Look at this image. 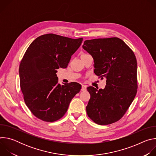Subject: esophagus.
<instances>
[{"label":"esophagus","instance_id":"esophagus-1","mask_svg":"<svg viewBox=\"0 0 156 156\" xmlns=\"http://www.w3.org/2000/svg\"><path fill=\"white\" fill-rule=\"evenodd\" d=\"M82 91H86V86L85 85H82L81 86V90Z\"/></svg>","mask_w":156,"mask_h":156}]
</instances>
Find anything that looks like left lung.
<instances>
[{
	"label": "left lung",
	"mask_w": 156,
	"mask_h": 156,
	"mask_svg": "<svg viewBox=\"0 0 156 156\" xmlns=\"http://www.w3.org/2000/svg\"><path fill=\"white\" fill-rule=\"evenodd\" d=\"M83 48L94 59V73L103 79L104 90L89 86L86 112L94 123L109 125L125 115L137 93V61L133 51L118 37L86 40Z\"/></svg>",
	"instance_id": "1"
}]
</instances>
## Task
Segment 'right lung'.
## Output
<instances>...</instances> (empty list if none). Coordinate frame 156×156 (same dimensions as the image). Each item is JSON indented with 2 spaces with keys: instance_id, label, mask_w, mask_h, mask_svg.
I'll return each mask as SVG.
<instances>
[{
  "instance_id": "1",
  "label": "right lung",
  "mask_w": 156,
  "mask_h": 156,
  "mask_svg": "<svg viewBox=\"0 0 156 156\" xmlns=\"http://www.w3.org/2000/svg\"><path fill=\"white\" fill-rule=\"evenodd\" d=\"M82 41L83 37L46 34L34 40L25 52L19 67L20 87L26 105L39 119L59 120L80 92L81 86L77 83L58 84L56 73L67 66Z\"/></svg>"
}]
</instances>
